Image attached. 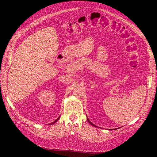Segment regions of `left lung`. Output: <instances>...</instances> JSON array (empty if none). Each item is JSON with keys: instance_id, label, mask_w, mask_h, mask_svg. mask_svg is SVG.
<instances>
[{"instance_id": "8db88e82", "label": "left lung", "mask_w": 157, "mask_h": 157, "mask_svg": "<svg viewBox=\"0 0 157 157\" xmlns=\"http://www.w3.org/2000/svg\"><path fill=\"white\" fill-rule=\"evenodd\" d=\"M87 120H88V122H89V123H90V124H91V125H92V126H96V125H94V124H92V122H90V121H89V120H88V118H87Z\"/></svg>"}]
</instances>
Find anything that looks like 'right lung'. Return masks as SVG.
Listing matches in <instances>:
<instances>
[{
  "mask_svg": "<svg viewBox=\"0 0 157 157\" xmlns=\"http://www.w3.org/2000/svg\"><path fill=\"white\" fill-rule=\"evenodd\" d=\"M59 117H58V118H57V119H56V121H54V122H52V123H51V124H54V123H55V122H56V121H58V119H59Z\"/></svg>",
  "mask_w": 157,
  "mask_h": 157,
  "instance_id": "right-lung-1",
  "label": "right lung"
}]
</instances>
